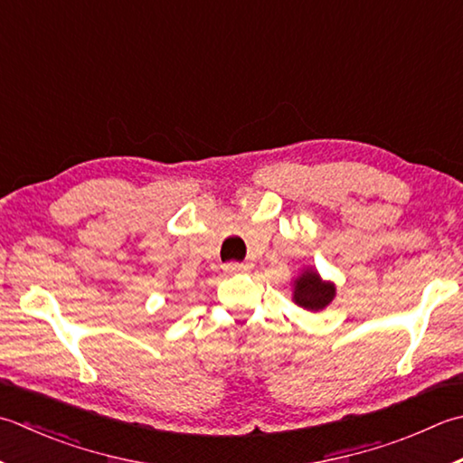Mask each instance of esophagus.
<instances>
[{
	"instance_id": "obj_1",
	"label": "esophagus",
	"mask_w": 463,
	"mask_h": 463,
	"mask_svg": "<svg viewBox=\"0 0 463 463\" xmlns=\"http://www.w3.org/2000/svg\"><path fill=\"white\" fill-rule=\"evenodd\" d=\"M249 269H250L249 262H237V260L226 262L224 265V270H229V273H244V270H249Z\"/></svg>"
}]
</instances>
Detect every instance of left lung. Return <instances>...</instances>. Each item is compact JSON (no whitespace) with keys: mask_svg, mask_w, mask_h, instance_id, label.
I'll list each match as a JSON object with an SVG mask.
<instances>
[{"mask_svg":"<svg viewBox=\"0 0 463 463\" xmlns=\"http://www.w3.org/2000/svg\"><path fill=\"white\" fill-rule=\"evenodd\" d=\"M335 297V287L331 283H323L319 275L313 270L305 273L295 280V303L301 305L303 309L319 311L327 307Z\"/></svg>","mask_w":463,"mask_h":463,"instance_id":"left-lung-1","label":"left lung"}]
</instances>
